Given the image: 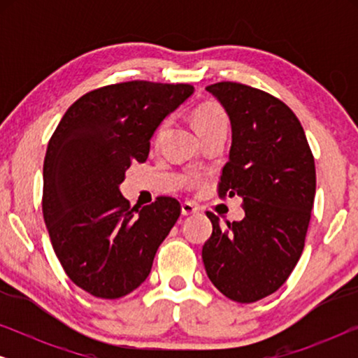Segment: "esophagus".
<instances>
[{
  "mask_svg": "<svg viewBox=\"0 0 358 358\" xmlns=\"http://www.w3.org/2000/svg\"><path fill=\"white\" fill-rule=\"evenodd\" d=\"M199 212V208L195 207L194 203H190V202H184L182 203V215L184 217H189V215H194V213H197Z\"/></svg>",
  "mask_w": 358,
  "mask_h": 358,
  "instance_id": "1",
  "label": "esophagus"
}]
</instances>
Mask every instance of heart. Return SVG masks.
<instances>
[{
  "mask_svg": "<svg viewBox=\"0 0 358 358\" xmlns=\"http://www.w3.org/2000/svg\"><path fill=\"white\" fill-rule=\"evenodd\" d=\"M192 122H194L195 130H197V134L202 136L210 130L218 129V127H227L228 119L222 106L213 101H208V102H202V104L195 107L192 112ZM163 127L164 125L159 127L158 134H161Z\"/></svg>",
  "mask_w": 358,
  "mask_h": 358,
  "instance_id": "obj_1",
  "label": "heart"
}]
</instances>
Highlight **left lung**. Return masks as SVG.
<instances>
[{"instance_id":"1","label":"left lung","mask_w":358,"mask_h":358,"mask_svg":"<svg viewBox=\"0 0 358 358\" xmlns=\"http://www.w3.org/2000/svg\"><path fill=\"white\" fill-rule=\"evenodd\" d=\"M207 91L233 131L218 197L239 195L246 217L223 228L207 213L213 231L202 248L203 266L224 296L254 303L277 292L301 256L316 194L315 158L300 120L275 96L233 81Z\"/></svg>"}]
</instances>
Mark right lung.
<instances>
[{
	"mask_svg": "<svg viewBox=\"0 0 358 358\" xmlns=\"http://www.w3.org/2000/svg\"><path fill=\"white\" fill-rule=\"evenodd\" d=\"M187 83L125 81L73 102L48 140L42 212L70 280L115 300L146 280L159 244L180 215L173 197L131 208L119 185L131 163H145L150 138L187 99Z\"/></svg>",
	"mask_w": 358,
	"mask_h": 358,
	"instance_id": "right-lung-1",
	"label": "right lung"
}]
</instances>
